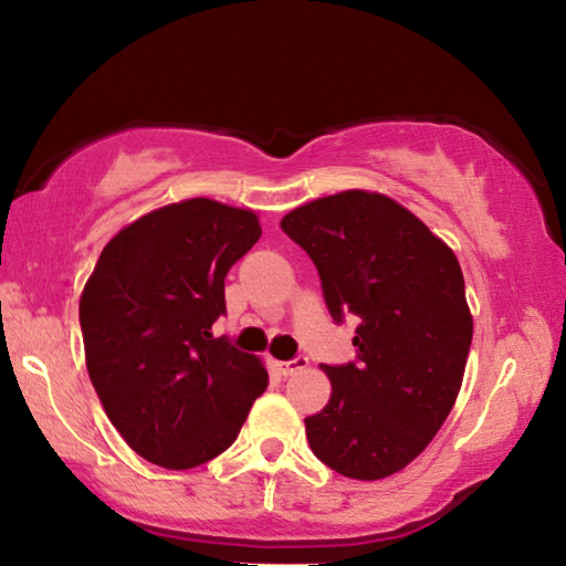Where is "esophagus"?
<instances>
[{
	"instance_id": "obj_1",
	"label": "esophagus",
	"mask_w": 566,
	"mask_h": 566,
	"mask_svg": "<svg viewBox=\"0 0 566 566\" xmlns=\"http://www.w3.org/2000/svg\"><path fill=\"white\" fill-rule=\"evenodd\" d=\"M274 364H276V369H280V375L292 377L294 371H302V369L310 367V359H306V357H294L290 361H274Z\"/></svg>"
}]
</instances>
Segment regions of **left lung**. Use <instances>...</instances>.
I'll return each instance as SVG.
<instances>
[{
	"mask_svg": "<svg viewBox=\"0 0 566 566\" xmlns=\"http://www.w3.org/2000/svg\"><path fill=\"white\" fill-rule=\"evenodd\" d=\"M282 229L312 256L332 317L361 322L359 361L322 367L332 397L304 419L312 452L361 482L397 474L462 389L474 322L457 254L407 207L367 189L296 207Z\"/></svg>",
	"mask_w": 566,
	"mask_h": 566,
	"instance_id": "left-lung-1",
	"label": "left lung"
}]
</instances>
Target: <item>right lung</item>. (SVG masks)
<instances>
[{
  "label": "right lung",
  "instance_id": "obj_1",
  "mask_svg": "<svg viewBox=\"0 0 566 566\" xmlns=\"http://www.w3.org/2000/svg\"><path fill=\"white\" fill-rule=\"evenodd\" d=\"M260 237L252 209L185 199L119 229L84 284L90 379L151 464L191 469L222 454L270 385L260 357L212 337L224 276Z\"/></svg>",
  "mask_w": 566,
  "mask_h": 566
}]
</instances>
